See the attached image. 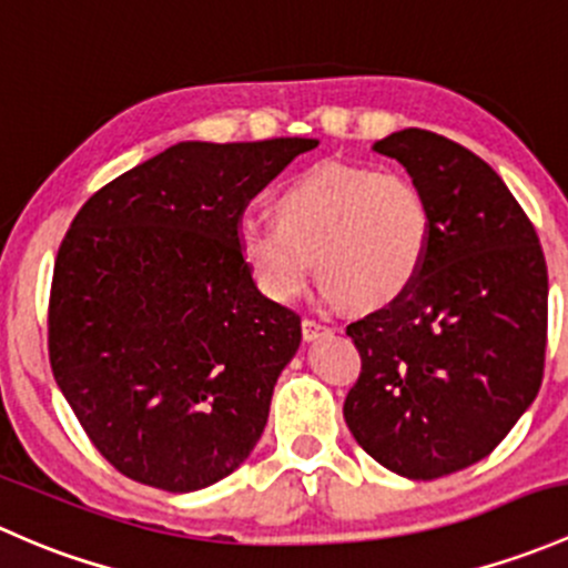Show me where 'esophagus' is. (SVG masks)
Here are the masks:
<instances>
[{
    "label": "esophagus",
    "instance_id": "obj_1",
    "mask_svg": "<svg viewBox=\"0 0 568 568\" xmlns=\"http://www.w3.org/2000/svg\"><path fill=\"white\" fill-rule=\"evenodd\" d=\"M325 333H331V327L317 323V320H303V338H306V342H317Z\"/></svg>",
    "mask_w": 568,
    "mask_h": 568
}]
</instances>
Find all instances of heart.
Returning a JSON list of instances; mask_svg holds the SVG:
<instances>
[{
    "mask_svg": "<svg viewBox=\"0 0 568 568\" xmlns=\"http://www.w3.org/2000/svg\"><path fill=\"white\" fill-rule=\"evenodd\" d=\"M276 221L243 215L237 251L278 303L301 297L314 262L327 301L383 306L413 286L432 243V210L407 174L325 163L290 183Z\"/></svg>",
    "mask_w": 568,
    "mask_h": 568,
    "instance_id": "obj_1",
    "label": "heart"
}]
</instances>
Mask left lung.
Instances as JSON below:
<instances>
[{
  "label": "left lung",
  "mask_w": 568,
  "mask_h": 568,
  "mask_svg": "<svg viewBox=\"0 0 568 568\" xmlns=\"http://www.w3.org/2000/svg\"><path fill=\"white\" fill-rule=\"evenodd\" d=\"M374 150L424 191L432 243L410 290L347 325L361 377L344 420L372 459L429 481L487 457L534 405L547 262L525 210L476 153L420 128Z\"/></svg>",
  "instance_id": "left-lung-1"
}]
</instances>
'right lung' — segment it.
Returning <instances> with one entry per match:
<instances>
[{
  "mask_svg": "<svg viewBox=\"0 0 568 568\" xmlns=\"http://www.w3.org/2000/svg\"><path fill=\"white\" fill-rule=\"evenodd\" d=\"M317 139L178 142L103 185L54 262L49 358L122 476L196 493L248 459L301 317L256 290L237 221Z\"/></svg>",
  "mask_w": 568,
  "mask_h": 568,
  "instance_id": "add662e5",
  "label": "right lung"
}]
</instances>
